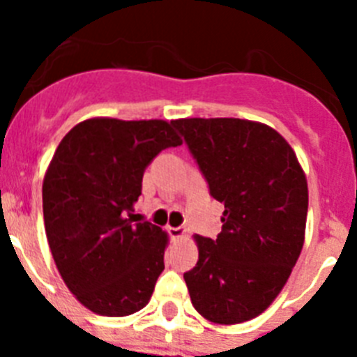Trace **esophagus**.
Returning a JSON list of instances; mask_svg holds the SVG:
<instances>
[{"mask_svg": "<svg viewBox=\"0 0 357 357\" xmlns=\"http://www.w3.org/2000/svg\"><path fill=\"white\" fill-rule=\"evenodd\" d=\"M168 232L172 236V239H175V241L185 238V229H182V227H168Z\"/></svg>", "mask_w": 357, "mask_h": 357, "instance_id": "34e87169", "label": "esophagus"}]
</instances>
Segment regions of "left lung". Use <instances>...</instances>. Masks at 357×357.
I'll use <instances>...</instances> for the list:
<instances>
[{"mask_svg":"<svg viewBox=\"0 0 357 357\" xmlns=\"http://www.w3.org/2000/svg\"><path fill=\"white\" fill-rule=\"evenodd\" d=\"M189 151L225 206L216 239L195 236L198 263L184 273L204 318L234 326L259 317L284 288L304 247L307 181L288 141L264 123L175 119Z\"/></svg>","mask_w":357,"mask_h":357,"instance_id":"obj_1","label":"left lung"}]
</instances>
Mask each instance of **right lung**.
I'll list each match as a JSON object with an SVG mask.
<instances>
[{"mask_svg":"<svg viewBox=\"0 0 357 357\" xmlns=\"http://www.w3.org/2000/svg\"><path fill=\"white\" fill-rule=\"evenodd\" d=\"M182 139L162 119L91 118L56 146L43 182L44 229L62 280L102 317H128L150 302L168 234L134 223L143 173Z\"/></svg>","mask_w":357,"mask_h":357,"instance_id":"right-lung-1","label":"right lung"}]
</instances>
